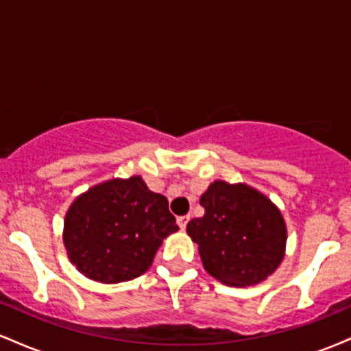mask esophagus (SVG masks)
<instances>
[{
  "label": "esophagus",
  "instance_id": "obj_1",
  "mask_svg": "<svg viewBox=\"0 0 351 351\" xmlns=\"http://www.w3.org/2000/svg\"><path fill=\"white\" fill-rule=\"evenodd\" d=\"M188 221H189V216L184 215V216H178V219H176V223H178V226H180L181 229H184V228H186Z\"/></svg>",
  "mask_w": 351,
  "mask_h": 351
}]
</instances>
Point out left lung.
Instances as JSON below:
<instances>
[{
  "instance_id": "8db88e82",
  "label": "left lung",
  "mask_w": 351,
  "mask_h": 351,
  "mask_svg": "<svg viewBox=\"0 0 351 351\" xmlns=\"http://www.w3.org/2000/svg\"><path fill=\"white\" fill-rule=\"evenodd\" d=\"M204 215L188 223L204 269L226 285L263 282L284 257L285 231L280 211L245 184L215 181L201 196Z\"/></svg>"
}]
</instances>
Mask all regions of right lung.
Returning <instances> with one entry per match:
<instances>
[{"instance_id": "right-lung-1", "label": "right lung", "mask_w": 351, "mask_h": 351, "mask_svg": "<svg viewBox=\"0 0 351 351\" xmlns=\"http://www.w3.org/2000/svg\"><path fill=\"white\" fill-rule=\"evenodd\" d=\"M175 231L168 199L132 176L97 184L72 203L64 221V245L84 276L117 284L142 276L163 237Z\"/></svg>"}]
</instances>
